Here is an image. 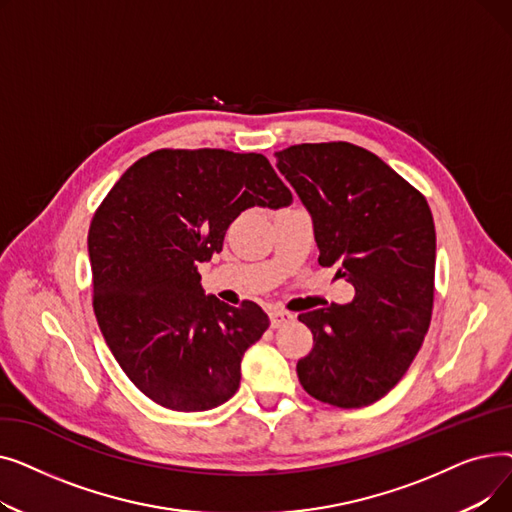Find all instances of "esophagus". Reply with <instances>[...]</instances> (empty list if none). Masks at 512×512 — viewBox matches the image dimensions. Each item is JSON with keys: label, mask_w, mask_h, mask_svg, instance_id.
<instances>
[{"label": "esophagus", "mask_w": 512, "mask_h": 512, "mask_svg": "<svg viewBox=\"0 0 512 512\" xmlns=\"http://www.w3.org/2000/svg\"><path fill=\"white\" fill-rule=\"evenodd\" d=\"M292 319H294V315L288 313V311H284V309H272V311H270V324H272V328L286 326L288 321H292Z\"/></svg>", "instance_id": "1"}]
</instances>
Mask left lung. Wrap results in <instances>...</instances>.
Instances as JSON below:
<instances>
[{"instance_id": "1", "label": "left lung", "mask_w": 512, "mask_h": 512, "mask_svg": "<svg viewBox=\"0 0 512 512\" xmlns=\"http://www.w3.org/2000/svg\"><path fill=\"white\" fill-rule=\"evenodd\" d=\"M278 170L313 218L319 265L355 286L348 305L299 315L313 348L297 363L313 398L359 409L386 396L423 344L434 309L436 228L425 197L353 143H303Z\"/></svg>"}]
</instances>
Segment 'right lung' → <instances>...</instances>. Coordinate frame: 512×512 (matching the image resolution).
<instances>
[{
  "mask_svg": "<svg viewBox=\"0 0 512 512\" xmlns=\"http://www.w3.org/2000/svg\"><path fill=\"white\" fill-rule=\"evenodd\" d=\"M290 201L261 153L159 149L97 207L87 240L93 311L128 380L157 405L199 413L238 390L242 355L270 319L253 301L205 297L197 265L222 251L240 211Z\"/></svg>",
  "mask_w": 512,
  "mask_h": 512,
  "instance_id": "1",
  "label": "right lung"
}]
</instances>
